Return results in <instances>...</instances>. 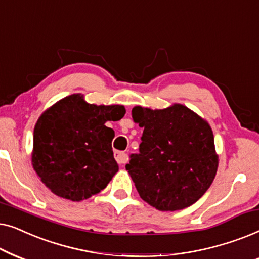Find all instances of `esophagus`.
Masks as SVG:
<instances>
[{
	"label": "esophagus",
	"instance_id": "34e87169",
	"mask_svg": "<svg viewBox=\"0 0 259 259\" xmlns=\"http://www.w3.org/2000/svg\"><path fill=\"white\" fill-rule=\"evenodd\" d=\"M114 158H115V160H116V162H118V164H120V165H123V164H126L127 162V153H125V152H121V151H115L114 152Z\"/></svg>",
	"mask_w": 259,
	"mask_h": 259
}]
</instances>
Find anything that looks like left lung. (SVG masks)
I'll use <instances>...</instances> for the list:
<instances>
[{
    "instance_id": "left-lung-1",
    "label": "left lung",
    "mask_w": 259,
    "mask_h": 259,
    "mask_svg": "<svg viewBox=\"0 0 259 259\" xmlns=\"http://www.w3.org/2000/svg\"><path fill=\"white\" fill-rule=\"evenodd\" d=\"M144 132L139 152L126 169L138 193L160 211L182 210L196 203L213 182L218 167L208 123L185 106L132 109Z\"/></svg>"
}]
</instances>
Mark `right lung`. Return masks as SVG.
I'll return each instance as SVG.
<instances>
[{
    "label": "right lung",
    "instance_id": "1",
    "mask_svg": "<svg viewBox=\"0 0 259 259\" xmlns=\"http://www.w3.org/2000/svg\"><path fill=\"white\" fill-rule=\"evenodd\" d=\"M123 106L90 105L80 94L48 108L34 128L33 167L56 196L73 201L104 190L118 172L112 150L114 131L106 121L125 115Z\"/></svg>",
    "mask_w": 259,
    "mask_h": 259
}]
</instances>
